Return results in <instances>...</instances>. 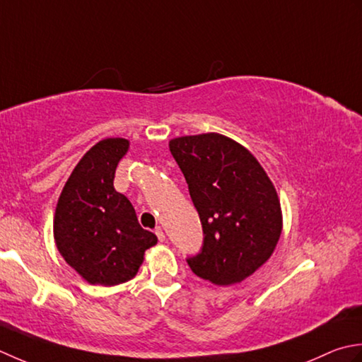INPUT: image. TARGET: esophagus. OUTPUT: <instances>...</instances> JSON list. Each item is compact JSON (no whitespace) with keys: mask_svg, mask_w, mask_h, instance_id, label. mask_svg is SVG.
Segmentation results:
<instances>
[{"mask_svg":"<svg viewBox=\"0 0 362 362\" xmlns=\"http://www.w3.org/2000/svg\"><path fill=\"white\" fill-rule=\"evenodd\" d=\"M154 233H156V235H158L159 242H164V240H165V233L162 231V228H160V226H158L156 230H154Z\"/></svg>","mask_w":362,"mask_h":362,"instance_id":"esophagus-1","label":"esophagus"}]
</instances>
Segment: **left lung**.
<instances>
[{"label": "left lung", "instance_id": "obj_1", "mask_svg": "<svg viewBox=\"0 0 362 362\" xmlns=\"http://www.w3.org/2000/svg\"><path fill=\"white\" fill-rule=\"evenodd\" d=\"M168 146L204 234L189 267L214 284L240 283L269 259L281 235L274 184L245 146L217 132L176 137Z\"/></svg>", "mask_w": 362, "mask_h": 362}]
</instances>
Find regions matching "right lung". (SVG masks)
I'll list each match as a JSON object with an SVG mask.
<instances>
[{
    "label": "right lung",
    "mask_w": 362,
    "mask_h": 362,
    "mask_svg": "<svg viewBox=\"0 0 362 362\" xmlns=\"http://www.w3.org/2000/svg\"><path fill=\"white\" fill-rule=\"evenodd\" d=\"M127 139L100 140L88 150L57 200L54 240L59 253L87 283L115 286L134 278L145 250L158 238L139 225L136 211L114 189Z\"/></svg>",
    "instance_id": "add662e5"
}]
</instances>
